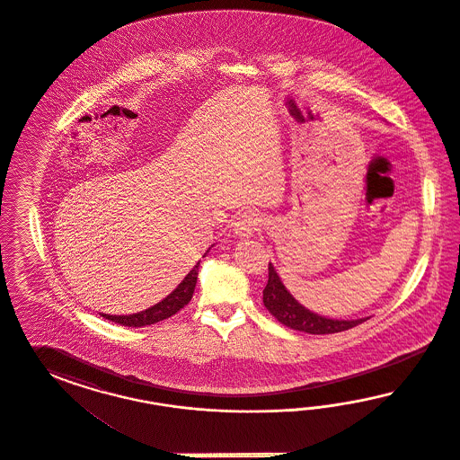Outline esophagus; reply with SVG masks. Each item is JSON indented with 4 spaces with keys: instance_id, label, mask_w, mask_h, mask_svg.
<instances>
[{
    "instance_id": "34e87169",
    "label": "esophagus",
    "mask_w": 460,
    "mask_h": 460,
    "mask_svg": "<svg viewBox=\"0 0 460 460\" xmlns=\"http://www.w3.org/2000/svg\"><path fill=\"white\" fill-rule=\"evenodd\" d=\"M261 223L263 221L256 210H246L237 216L236 221H234V233L237 237L246 239V237L252 236L256 231H260Z\"/></svg>"
}]
</instances>
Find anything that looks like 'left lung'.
Here are the masks:
<instances>
[{
  "instance_id": "8db88e82",
  "label": "left lung",
  "mask_w": 460,
  "mask_h": 460,
  "mask_svg": "<svg viewBox=\"0 0 460 460\" xmlns=\"http://www.w3.org/2000/svg\"><path fill=\"white\" fill-rule=\"evenodd\" d=\"M263 304L270 310V314L283 325L306 334L344 332L369 319V317H364V319H354V321H339V319L322 317L319 314L308 310L302 304H298L293 298L292 293L285 288L275 266L271 263L268 266V283L263 290Z\"/></svg>"
}]
</instances>
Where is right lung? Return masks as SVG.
Instances as JSON below:
<instances>
[{"mask_svg":"<svg viewBox=\"0 0 460 460\" xmlns=\"http://www.w3.org/2000/svg\"><path fill=\"white\" fill-rule=\"evenodd\" d=\"M209 250H208V252H209ZM199 266H200V261H197V265L189 271V275L185 279H181L179 287L173 292L167 295L162 302L155 304L154 306H150L146 310H141V312H137V314H129V315H108V314H102V317L108 319V321L114 322V323L125 325V327H145V325H152V323H156V322L165 321L168 317L175 315L181 308H183L192 300L195 283H197V275H199Z\"/></svg>","mask_w":460,"mask_h":460,"instance_id":"right-lung-1","label":"right lung"}]
</instances>
